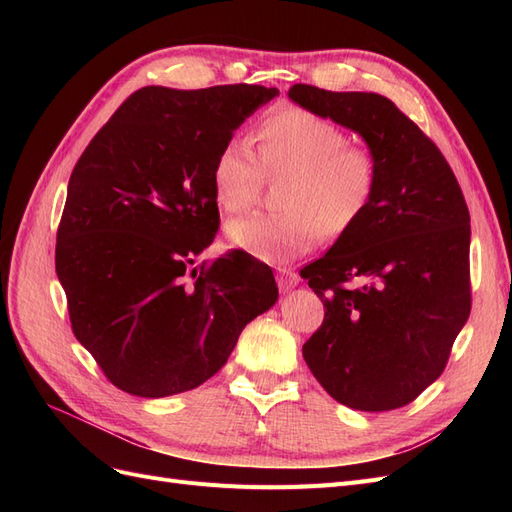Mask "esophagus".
<instances>
[{"label":"esophagus","instance_id":"obj_1","mask_svg":"<svg viewBox=\"0 0 512 512\" xmlns=\"http://www.w3.org/2000/svg\"><path fill=\"white\" fill-rule=\"evenodd\" d=\"M299 284V275L294 273L290 267H277V286L280 290H290Z\"/></svg>","mask_w":512,"mask_h":512}]
</instances>
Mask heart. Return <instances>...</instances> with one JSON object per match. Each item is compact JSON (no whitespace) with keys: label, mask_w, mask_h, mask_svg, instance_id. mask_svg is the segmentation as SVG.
Instances as JSON below:
<instances>
[{"label":"heart","mask_w":512,"mask_h":512,"mask_svg":"<svg viewBox=\"0 0 512 512\" xmlns=\"http://www.w3.org/2000/svg\"><path fill=\"white\" fill-rule=\"evenodd\" d=\"M378 158L348 143L331 119L299 106L277 108L258 130V151L243 138L226 141L211 168L218 205L250 209L267 177H286L280 213H256L226 226L232 247L265 260L301 256L327 237H344L369 209L378 190Z\"/></svg>","instance_id":"obj_1"}]
</instances>
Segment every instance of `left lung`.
<instances>
[{
    "label": "left lung",
    "instance_id": "left-lung-1",
    "mask_svg": "<svg viewBox=\"0 0 512 512\" xmlns=\"http://www.w3.org/2000/svg\"><path fill=\"white\" fill-rule=\"evenodd\" d=\"M288 96L359 132L380 170L359 224L301 269L324 303L303 359L339 404L408 406L440 378L470 316L466 198L436 143L389 98L303 83Z\"/></svg>",
    "mask_w": 512,
    "mask_h": 512
}]
</instances>
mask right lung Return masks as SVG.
<instances>
[{
  "label": "right lung",
  "instance_id": "obj_1",
  "mask_svg": "<svg viewBox=\"0 0 512 512\" xmlns=\"http://www.w3.org/2000/svg\"><path fill=\"white\" fill-rule=\"evenodd\" d=\"M280 91L218 85L134 91L76 162L55 269L76 339L117 389L192 391L277 301L269 265L232 250L190 269L220 228V147Z\"/></svg>",
  "mask_w": 512,
  "mask_h": 512
}]
</instances>
